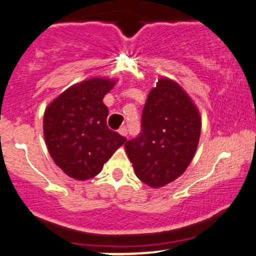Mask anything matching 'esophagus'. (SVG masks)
I'll return each mask as SVG.
<instances>
[{"mask_svg":"<svg viewBox=\"0 0 256 256\" xmlns=\"http://www.w3.org/2000/svg\"><path fill=\"white\" fill-rule=\"evenodd\" d=\"M119 134H122V136L126 137V136H128V128H119Z\"/></svg>","mask_w":256,"mask_h":256,"instance_id":"esophagus-1","label":"esophagus"}]
</instances>
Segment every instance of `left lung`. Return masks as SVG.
I'll list each match as a JSON object with an SVG mask.
<instances>
[{"instance_id": "1", "label": "left lung", "mask_w": 256, "mask_h": 256, "mask_svg": "<svg viewBox=\"0 0 256 256\" xmlns=\"http://www.w3.org/2000/svg\"><path fill=\"white\" fill-rule=\"evenodd\" d=\"M198 108L176 81L162 76L142 113V132L125 143L134 174L152 188L180 178L192 162L200 137Z\"/></svg>"}]
</instances>
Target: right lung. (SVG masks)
I'll return each mask as SVG.
<instances>
[{"label":"right lung","mask_w":256,"mask_h":256,"mask_svg":"<svg viewBox=\"0 0 256 256\" xmlns=\"http://www.w3.org/2000/svg\"><path fill=\"white\" fill-rule=\"evenodd\" d=\"M116 80L90 78L70 86L47 106L44 137L50 158L69 178L85 181L98 175L125 137L106 126L103 98Z\"/></svg>","instance_id":"right-lung-1"}]
</instances>
